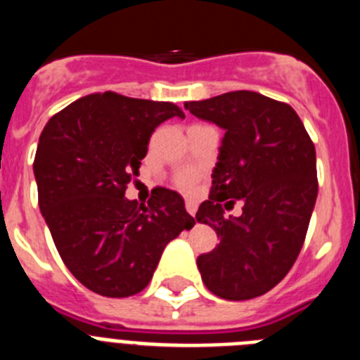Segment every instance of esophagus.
<instances>
[{"label":"esophagus","mask_w":360,"mask_h":360,"mask_svg":"<svg viewBox=\"0 0 360 360\" xmlns=\"http://www.w3.org/2000/svg\"><path fill=\"white\" fill-rule=\"evenodd\" d=\"M186 209L191 216H195L196 214V202H193V200H186Z\"/></svg>","instance_id":"obj_1"}]
</instances>
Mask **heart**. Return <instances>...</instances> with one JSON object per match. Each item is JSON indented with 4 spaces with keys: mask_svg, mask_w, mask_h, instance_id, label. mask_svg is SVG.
Wrapping results in <instances>:
<instances>
[{
    "mask_svg": "<svg viewBox=\"0 0 360 360\" xmlns=\"http://www.w3.org/2000/svg\"><path fill=\"white\" fill-rule=\"evenodd\" d=\"M196 180H198V173L196 171H182V173L176 174V184L180 187H193L196 184Z\"/></svg>",
    "mask_w": 360,
    "mask_h": 360,
    "instance_id": "1",
    "label": "heart"
}]
</instances>
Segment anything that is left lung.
<instances>
[{"instance_id":"8db88e82","label":"left lung","mask_w":360,"mask_h":360,"mask_svg":"<svg viewBox=\"0 0 360 360\" xmlns=\"http://www.w3.org/2000/svg\"><path fill=\"white\" fill-rule=\"evenodd\" d=\"M186 110L225 129L209 200L196 219L219 243L196 259L205 287L229 301L274 288L297 259L317 198L316 148L292 106L249 90L191 101ZM240 199L244 214L225 219Z\"/></svg>"}]
</instances>
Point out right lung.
<instances>
[{"label":"right lung","instance_id":"right-lung-1","mask_svg":"<svg viewBox=\"0 0 360 360\" xmlns=\"http://www.w3.org/2000/svg\"><path fill=\"white\" fill-rule=\"evenodd\" d=\"M171 117L186 115L173 103L104 91L66 106L41 133V214L66 269L95 294L144 290L165 245L195 225L176 191L153 189L148 205L124 198L153 131Z\"/></svg>","mask_w":360,"mask_h":360}]
</instances>
